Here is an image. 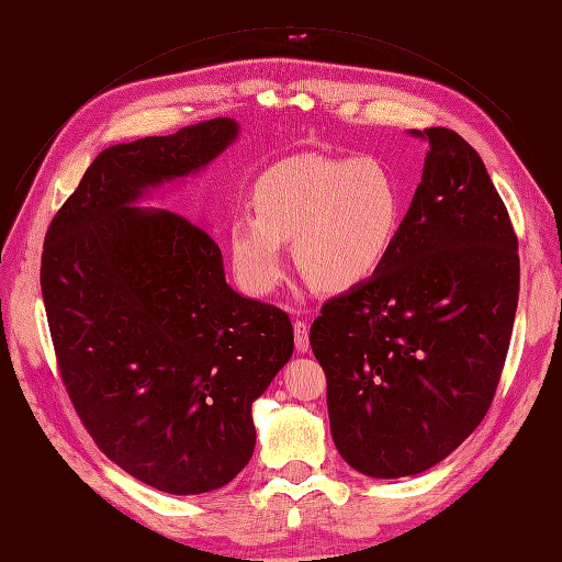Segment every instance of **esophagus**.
<instances>
[{
  "instance_id": "1",
  "label": "esophagus",
  "mask_w": 562,
  "mask_h": 562,
  "mask_svg": "<svg viewBox=\"0 0 562 562\" xmlns=\"http://www.w3.org/2000/svg\"><path fill=\"white\" fill-rule=\"evenodd\" d=\"M295 349L300 351V353H307L310 351V326H307V321H295Z\"/></svg>"
}]
</instances>
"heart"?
<instances>
[{
  "mask_svg": "<svg viewBox=\"0 0 562 562\" xmlns=\"http://www.w3.org/2000/svg\"><path fill=\"white\" fill-rule=\"evenodd\" d=\"M252 217L229 225L236 277L252 295L274 291L283 246L326 293H345L375 277L403 225L405 196L391 168L375 157L337 159L304 151L277 161L255 180Z\"/></svg>",
  "mask_w": 562,
  "mask_h": 562,
  "instance_id": "obj_1",
  "label": "heart"
}]
</instances>
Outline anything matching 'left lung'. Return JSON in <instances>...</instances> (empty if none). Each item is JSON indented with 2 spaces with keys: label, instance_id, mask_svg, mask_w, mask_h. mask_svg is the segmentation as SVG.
Masks as SVG:
<instances>
[{
  "label": "left lung",
  "instance_id": "1",
  "mask_svg": "<svg viewBox=\"0 0 562 562\" xmlns=\"http://www.w3.org/2000/svg\"><path fill=\"white\" fill-rule=\"evenodd\" d=\"M415 135L427 161L386 262L310 330L335 446L372 479L427 471L479 427L518 307V236L479 151L450 128Z\"/></svg>",
  "mask_w": 562,
  "mask_h": 562
}]
</instances>
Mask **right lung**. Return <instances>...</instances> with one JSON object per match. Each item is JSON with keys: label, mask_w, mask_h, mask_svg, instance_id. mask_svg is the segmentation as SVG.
Instances as JSON below:
<instances>
[{"label": "right lung", "mask_w": 562, "mask_h": 562, "mask_svg": "<svg viewBox=\"0 0 562 562\" xmlns=\"http://www.w3.org/2000/svg\"><path fill=\"white\" fill-rule=\"evenodd\" d=\"M239 133L227 116L114 145L50 220L42 295L63 384L116 467L168 495L227 485L255 448L252 401L293 356V323L225 281L211 234L131 203Z\"/></svg>", "instance_id": "add662e5"}]
</instances>
